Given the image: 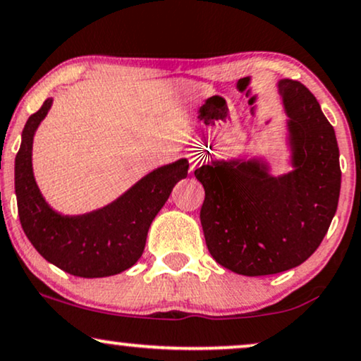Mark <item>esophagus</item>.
<instances>
[{"mask_svg":"<svg viewBox=\"0 0 361 361\" xmlns=\"http://www.w3.org/2000/svg\"><path fill=\"white\" fill-rule=\"evenodd\" d=\"M200 164H202V158H200L197 153H190V169L195 171Z\"/></svg>","mask_w":361,"mask_h":361,"instance_id":"obj_1","label":"esophagus"}]
</instances>
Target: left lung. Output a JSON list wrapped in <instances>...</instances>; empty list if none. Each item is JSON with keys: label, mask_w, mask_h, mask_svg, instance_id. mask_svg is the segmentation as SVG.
<instances>
[{"label": "left lung", "mask_w": 361, "mask_h": 361, "mask_svg": "<svg viewBox=\"0 0 361 361\" xmlns=\"http://www.w3.org/2000/svg\"><path fill=\"white\" fill-rule=\"evenodd\" d=\"M277 90L288 116L290 171L272 175L264 158L216 159L195 169L205 188L200 220L208 250L242 276L277 274L311 257L340 198V149L319 102L296 80H279Z\"/></svg>", "instance_id": "1"}]
</instances>
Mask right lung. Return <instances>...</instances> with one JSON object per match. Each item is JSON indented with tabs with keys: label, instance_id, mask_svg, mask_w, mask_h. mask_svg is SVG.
<instances>
[{
	"label": "right lung",
	"instance_id": "right-lung-1",
	"mask_svg": "<svg viewBox=\"0 0 361 361\" xmlns=\"http://www.w3.org/2000/svg\"><path fill=\"white\" fill-rule=\"evenodd\" d=\"M54 99H47L28 117L15 159V193L25 235L43 259L77 277H107L133 267L142 255L147 230L171 190L188 175V159L181 158L147 173L128 192L82 215L54 210L38 188L32 151L38 126L49 114Z\"/></svg>",
	"mask_w": 361,
	"mask_h": 361
}]
</instances>
